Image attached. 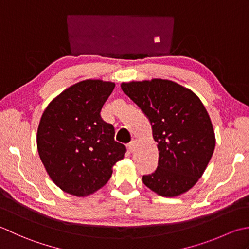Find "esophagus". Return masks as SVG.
<instances>
[{
  "instance_id": "obj_1",
  "label": "esophagus",
  "mask_w": 249,
  "mask_h": 249,
  "mask_svg": "<svg viewBox=\"0 0 249 249\" xmlns=\"http://www.w3.org/2000/svg\"><path fill=\"white\" fill-rule=\"evenodd\" d=\"M126 147H128V150L129 151H134V149H135V147H136V141L135 140H133V141H131L130 143L126 145Z\"/></svg>"
}]
</instances>
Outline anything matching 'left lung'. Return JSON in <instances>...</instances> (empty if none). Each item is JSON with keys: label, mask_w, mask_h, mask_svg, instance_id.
I'll use <instances>...</instances> for the list:
<instances>
[{"label": "left lung", "mask_w": 249, "mask_h": 249, "mask_svg": "<svg viewBox=\"0 0 249 249\" xmlns=\"http://www.w3.org/2000/svg\"><path fill=\"white\" fill-rule=\"evenodd\" d=\"M121 89L150 121L159 161L144 185L163 196L188 191L204 173L215 149V133L200 99L166 79L123 83Z\"/></svg>", "instance_id": "8db88e82"}]
</instances>
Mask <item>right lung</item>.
<instances>
[{
	"label": "right lung",
	"instance_id": "add662e5",
	"mask_svg": "<svg viewBox=\"0 0 249 249\" xmlns=\"http://www.w3.org/2000/svg\"><path fill=\"white\" fill-rule=\"evenodd\" d=\"M115 84L87 79L71 86L49 103L37 129V150L48 175L60 189L86 196L107 182L124 144L113 124L101 117Z\"/></svg>",
	"mask_w": 249,
	"mask_h": 249
}]
</instances>
